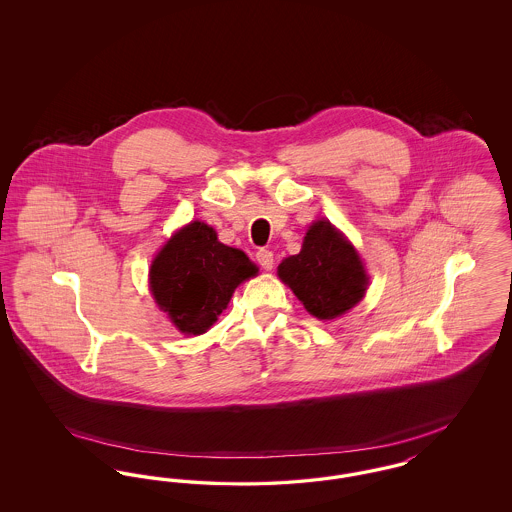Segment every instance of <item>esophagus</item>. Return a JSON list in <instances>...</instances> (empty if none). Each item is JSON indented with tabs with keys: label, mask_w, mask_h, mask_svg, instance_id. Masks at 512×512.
I'll list each match as a JSON object with an SVG mask.
<instances>
[{
	"label": "esophagus",
	"mask_w": 512,
	"mask_h": 512,
	"mask_svg": "<svg viewBox=\"0 0 512 512\" xmlns=\"http://www.w3.org/2000/svg\"><path fill=\"white\" fill-rule=\"evenodd\" d=\"M257 263L265 270H272V267H274V253L268 251V249H259L257 251Z\"/></svg>",
	"instance_id": "34e87169"
}]
</instances>
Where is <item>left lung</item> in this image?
Instances as JSON below:
<instances>
[{
	"instance_id": "left-lung-1",
	"label": "left lung",
	"mask_w": 512,
	"mask_h": 512,
	"mask_svg": "<svg viewBox=\"0 0 512 512\" xmlns=\"http://www.w3.org/2000/svg\"><path fill=\"white\" fill-rule=\"evenodd\" d=\"M278 276L320 320L345 315L365 297L368 286L357 249L324 219L309 226L301 251L278 265Z\"/></svg>"
}]
</instances>
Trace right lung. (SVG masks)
<instances>
[{"label":"right lung","instance_id":"obj_1","mask_svg":"<svg viewBox=\"0 0 512 512\" xmlns=\"http://www.w3.org/2000/svg\"><path fill=\"white\" fill-rule=\"evenodd\" d=\"M259 272L244 251L220 244L217 232L192 220L172 234L149 268V290L186 336L205 334L234 290Z\"/></svg>","mask_w":512,"mask_h":512}]
</instances>
